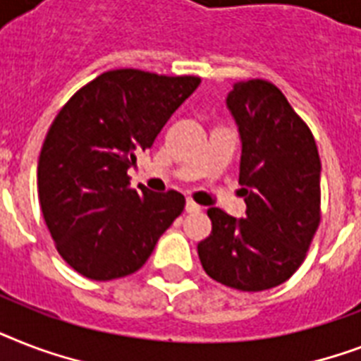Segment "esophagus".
<instances>
[{"instance_id": "1", "label": "esophagus", "mask_w": 361, "mask_h": 361, "mask_svg": "<svg viewBox=\"0 0 361 361\" xmlns=\"http://www.w3.org/2000/svg\"><path fill=\"white\" fill-rule=\"evenodd\" d=\"M185 212L187 214H195V212H200V206L192 200H187L185 202Z\"/></svg>"}]
</instances>
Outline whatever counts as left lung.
<instances>
[{"label": "left lung", "mask_w": 361, "mask_h": 361, "mask_svg": "<svg viewBox=\"0 0 361 361\" xmlns=\"http://www.w3.org/2000/svg\"><path fill=\"white\" fill-rule=\"evenodd\" d=\"M226 104L241 136L247 212L236 219L209 208L212 234L198 243V257L221 285L266 290L296 274L320 225L319 149L307 123L271 82L236 84Z\"/></svg>", "instance_id": "left-lung-1"}]
</instances>
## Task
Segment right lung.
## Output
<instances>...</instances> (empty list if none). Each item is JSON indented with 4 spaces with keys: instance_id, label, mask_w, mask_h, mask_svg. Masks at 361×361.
I'll return each mask as SVG.
<instances>
[{
    "instance_id": "add662e5",
    "label": "right lung",
    "mask_w": 361,
    "mask_h": 361,
    "mask_svg": "<svg viewBox=\"0 0 361 361\" xmlns=\"http://www.w3.org/2000/svg\"><path fill=\"white\" fill-rule=\"evenodd\" d=\"M198 84L192 75L106 71L58 112L37 189L54 245L75 271L93 281L135 274L183 212L181 192L135 191L127 170Z\"/></svg>"
}]
</instances>
